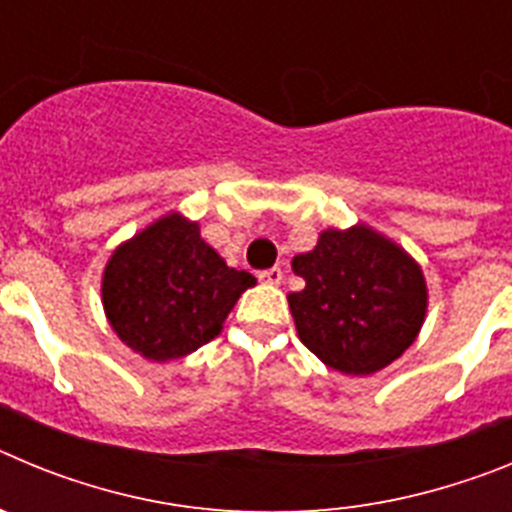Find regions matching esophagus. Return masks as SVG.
I'll use <instances>...</instances> for the list:
<instances>
[{
	"label": "esophagus",
	"mask_w": 512,
	"mask_h": 512,
	"mask_svg": "<svg viewBox=\"0 0 512 512\" xmlns=\"http://www.w3.org/2000/svg\"><path fill=\"white\" fill-rule=\"evenodd\" d=\"M282 277H284V271L279 269V266H271V269L259 271V282L264 284H279L282 282Z\"/></svg>",
	"instance_id": "obj_1"
}]
</instances>
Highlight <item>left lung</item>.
<instances>
[{
    "label": "left lung",
    "mask_w": 512,
    "mask_h": 512,
    "mask_svg": "<svg viewBox=\"0 0 512 512\" xmlns=\"http://www.w3.org/2000/svg\"><path fill=\"white\" fill-rule=\"evenodd\" d=\"M292 271L305 289L287 295L300 341L325 366L369 377L400 359L428 312L423 269L400 243L356 223L325 228Z\"/></svg>",
    "instance_id": "8db88e82"
}]
</instances>
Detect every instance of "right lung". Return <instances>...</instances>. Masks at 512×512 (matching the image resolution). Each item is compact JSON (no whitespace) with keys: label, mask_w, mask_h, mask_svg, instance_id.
I'll use <instances>...</instances> for the list:
<instances>
[{"label":"right lung","mask_w":512,"mask_h":512,"mask_svg":"<svg viewBox=\"0 0 512 512\" xmlns=\"http://www.w3.org/2000/svg\"><path fill=\"white\" fill-rule=\"evenodd\" d=\"M256 284L202 238L200 223L166 212L122 241L102 271V307L117 338L148 361H174L220 336Z\"/></svg>","instance_id":"right-lung-1"}]
</instances>
